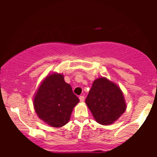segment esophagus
Returning a JSON list of instances; mask_svg holds the SVG:
<instances>
[{"instance_id": "34e87169", "label": "esophagus", "mask_w": 157, "mask_h": 157, "mask_svg": "<svg viewBox=\"0 0 157 157\" xmlns=\"http://www.w3.org/2000/svg\"><path fill=\"white\" fill-rule=\"evenodd\" d=\"M79 99H80V102H83L85 97H84V96H80V97H79Z\"/></svg>"}]
</instances>
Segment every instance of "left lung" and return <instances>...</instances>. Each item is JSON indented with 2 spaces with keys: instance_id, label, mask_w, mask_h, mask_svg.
<instances>
[{
  "instance_id": "1",
  "label": "left lung",
  "mask_w": 157,
  "mask_h": 157,
  "mask_svg": "<svg viewBox=\"0 0 157 157\" xmlns=\"http://www.w3.org/2000/svg\"><path fill=\"white\" fill-rule=\"evenodd\" d=\"M86 103L95 120L104 125L113 123L126 109L125 98L120 88L105 77L94 81Z\"/></svg>"
}]
</instances>
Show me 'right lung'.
I'll return each instance as SVG.
<instances>
[{
  "mask_svg": "<svg viewBox=\"0 0 157 157\" xmlns=\"http://www.w3.org/2000/svg\"><path fill=\"white\" fill-rule=\"evenodd\" d=\"M38 117L52 127H62L68 123L73 109L80 102L66 83L63 75H48L39 86L33 99Z\"/></svg>",
  "mask_w": 157,
  "mask_h": 157,
  "instance_id": "1",
  "label": "right lung"
}]
</instances>
